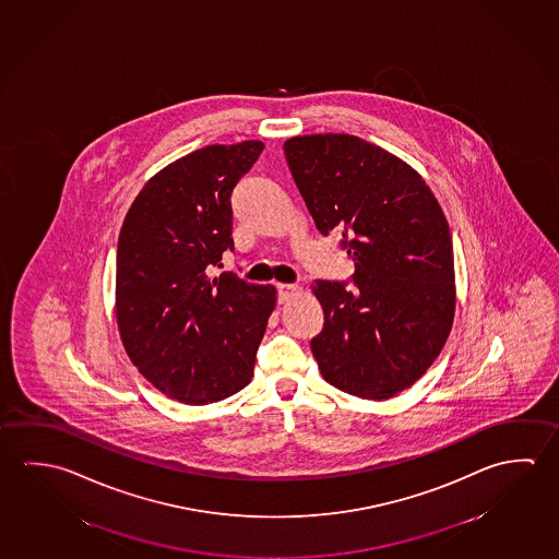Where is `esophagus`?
<instances>
[{"instance_id": "34e87169", "label": "esophagus", "mask_w": 559, "mask_h": 559, "mask_svg": "<svg viewBox=\"0 0 559 559\" xmlns=\"http://www.w3.org/2000/svg\"><path fill=\"white\" fill-rule=\"evenodd\" d=\"M276 288H278V300L281 302H288V300H293L296 294L300 293V286L298 284H276Z\"/></svg>"}]
</instances>
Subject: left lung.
<instances>
[{
    "label": "left lung",
    "mask_w": 559,
    "mask_h": 559,
    "mask_svg": "<svg viewBox=\"0 0 559 559\" xmlns=\"http://www.w3.org/2000/svg\"><path fill=\"white\" fill-rule=\"evenodd\" d=\"M284 154L323 236L343 231L353 281H316L323 330L311 353L328 384L362 400L412 388L439 357L456 310L454 251L439 201L412 165L350 134H308Z\"/></svg>",
    "instance_id": "8db88e82"
}]
</instances>
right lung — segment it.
Returning a JSON list of instances; mask_svg holds the SVG:
<instances>
[{
  "label": "right lung",
  "mask_w": 559,
  "mask_h": 559,
  "mask_svg": "<svg viewBox=\"0 0 559 559\" xmlns=\"http://www.w3.org/2000/svg\"><path fill=\"white\" fill-rule=\"evenodd\" d=\"M263 147L211 144L175 159L147 179L120 228V341L150 384L187 405L221 402L251 382L275 310L273 284L212 276L234 248L229 194Z\"/></svg>",
  "instance_id": "right-lung-1"
}]
</instances>
